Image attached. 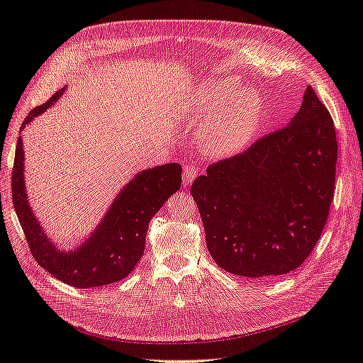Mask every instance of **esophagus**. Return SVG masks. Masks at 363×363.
Instances as JSON below:
<instances>
[{
	"label": "esophagus",
	"mask_w": 363,
	"mask_h": 363,
	"mask_svg": "<svg viewBox=\"0 0 363 363\" xmlns=\"http://www.w3.org/2000/svg\"><path fill=\"white\" fill-rule=\"evenodd\" d=\"M200 174H201V169L196 167V164H192V163L184 164V168H183V184L189 186L196 177H199Z\"/></svg>",
	"instance_id": "34e87169"
}]
</instances>
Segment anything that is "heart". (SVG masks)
Listing matches in <instances>:
<instances>
[{"mask_svg":"<svg viewBox=\"0 0 363 363\" xmlns=\"http://www.w3.org/2000/svg\"><path fill=\"white\" fill-rule=\"evenodd\" d=\"M239 92L236 82L219 80L203 87L191 103L192 115L208 119L200 135L207 155H233L255 135L262 115L260 98L251 92Z\"/></svg>","mask_w":363,"mask_h":363,"instance_id":"obj_1","label":"heart"}]
</instances>
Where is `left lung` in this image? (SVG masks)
<instances>
[{
    "label": "left lung",
    "instance_id": "1",
    "mask_svg": "<svg viewBox=\"0 0 363 363\" xmlns=\"http://www.w3.org/2000/svg\"><path fill=\"white\" fill-rule=\"evenodd\" d=\"M336 160L332 115L307 86L288 125L212 163L191 194L218 267L256 279L298 268L327 223Z\"/></svg>",
    "mask_w": 363,
    "mask_h": 363
}]
</instances>
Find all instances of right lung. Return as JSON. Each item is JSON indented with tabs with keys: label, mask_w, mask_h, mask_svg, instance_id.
<instances>
[{
	"label": "right lung",
	"mask_w": 363,
	"mask_h": 363,
	"mask_svg": "<svg viewBox=\"0 0 363 363\" xmlns=\"http://www.w3.org/2000/svg\"><path fill=\"white\" fill-rule=\"evenodd\" d=\"M62 91L33 108L23 127L57 101ZM21 127V130H23ZM182 167L168 163L139 172L119 192L92 236L75 251L52 245L28 206L24 184V148L18 139L12 169V200L33 257L51 276L74 288H98L123 280L133 271L145 250L148 223L172 194L180 189Z\"/></svg>",
	"instance_id": "add662e5"
}]
</instances>
